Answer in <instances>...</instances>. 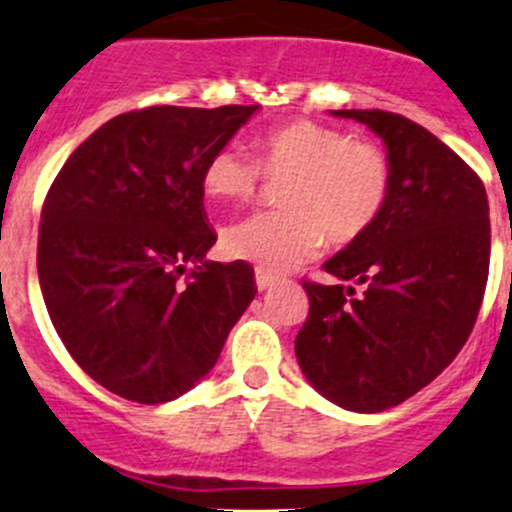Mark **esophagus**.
Masks as SVG:
<instances>
[{"label":"esophagus","mask_w":512,"mask_h":512,"mask_svg":"<svg viewBox=\"0 0 512 512\" xmlns=\"http://www.w3.org/2000/svg\"><path fill=\"white\" fill-rule=\"evenodd\" d=\"M276 281H278L276 273L263 271V268H256V286H258V291H266V288H271Z\"/></svg>","instance_id":"1"}]
</instances>
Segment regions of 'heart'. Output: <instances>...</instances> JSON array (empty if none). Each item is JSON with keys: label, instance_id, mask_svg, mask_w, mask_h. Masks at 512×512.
Wrapping results in <instances>:
<instances>
[{"label": "heart", "instance_id": "b5f03b06", "mask_svg": "<svg viewBox=\"0 0 512 512\" xmlns=\"http://www.w3.org/2000/svg\"><path fill=\"white\" fill-rule=\"evenodd\" d=\"M256 144L258 161L229 144L214 151L204 169L211 199H251L261 171L288 179L281 191L286 211H263L224 231L221 244L231 258L283 271L316 256L326 236L333 246L353 244L386 209L393 166L381 146L316 121H288Z\"/></svg>", "mask_w": 512, "mask_h": 512}]
</instances>
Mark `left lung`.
Masks as SVG:
<instances>
[{"instance_id": "obj_1", "label": "left lung", "mask_w": 512, "mask_h": 512, "mask_svg": "<svg viewBox=\"0 0 512 512\" xmlns=\"http://www.w3.org/2000/svg\"><path fill=\"white\" fill-rule=\"evenodd\" d=\"M331 114L381 136L393 184L376 224L323 263L363 291L303 281L311 308L296 358L323 398L378 413L426 388L468 341L488 281V196L478 174L416 121L381 109Z\"/></svg>"}]
</instances>
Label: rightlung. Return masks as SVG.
<instances>
[{
  "mask_svg": "<svg viewBox=\"0 0 512 512\" xmlns=\"http://www.w3.org/2000/svg\"><path fill=\"white\" fill-rule=\"evenodd\" d=\"M258 106H149L74 149L42 209L37 271L74 361L126 401L184 396L256 296L246 261H209L206 161ZM187 278L180 281V273Z\"/></svg>",
  "mask_w": 512,
  "mask_h": 512,
  "instance_id": "1",
  "label": "right lung"
}]
</instances>
